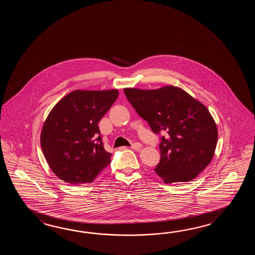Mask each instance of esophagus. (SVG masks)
I'll return each instance as SVG.
<instances>
[{
    "label": "esophagus",
    "instance_id": "34e87169",
    "mask_svg": "<svg viewBox=\"0 0 255 255\" xmlns=\"http://www.w3.org/2000/svg\"><path fill=\"white\" fill-rule=\"evenodd\" d=\"M141 146H142V145H141L140 143H137V142H136V143L131 144L130 147L133 148V149H138V148H140Z\"/></svg>",
    "mask_w": 255,
    "mask_h": 255
}]
</instances>
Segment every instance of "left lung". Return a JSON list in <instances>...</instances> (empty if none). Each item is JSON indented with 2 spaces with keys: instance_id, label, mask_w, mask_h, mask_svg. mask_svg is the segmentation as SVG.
I'll return each mask as SVG.
<instances>
[{
  "instance_id": "obj_1",
  "label": "left lung",
  "mask_w": 255,
  "mask_h": 255,
  "mask_svg": "<svg viewBox=\"0 0 255 255\" xmlns=\"http://www.w3.org/2000/svg\"><path fill=\"white\" fill-rule=\"evenodd\" d=\"M124 92L159 135L161 157L156 173L165 183L195 179L212 161L218 139L216 124L206 107L172 86L157 90L126 88Z\"/></svg>"
}]
</instances>
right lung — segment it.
Masks as SVG:
<instances>
[{"label": "right lung", "mask_w": 255, "mask_h": 255, "mask_svg": "<svg viewBox=\"0 0 255 255\" xmlns=\"http://www.w3.org/2000/svg\"><path fill=\"white\" fill-rule=\"evenodd\" d=\"M119 97L118 90L73 91L51 110L41 146L51 169L73 185L90 183L110 163L98 122Z\"/></svg>", "instance_id": "right-lung-1"}]
</instances>
